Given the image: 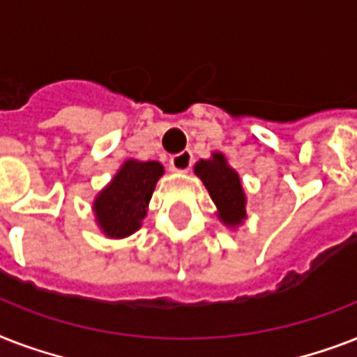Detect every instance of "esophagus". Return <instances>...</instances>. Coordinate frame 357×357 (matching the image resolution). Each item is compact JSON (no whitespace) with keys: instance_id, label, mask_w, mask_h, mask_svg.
<instances>
[{"instance_id":"34e87169","label":"esophagus","mask_w":357,"mask_h":357,"mask_svg":"<svg viewBox=\"0 0 357 357\" xmlns=\"http://www.w3.org/2000/svg\"><path fill=\"white\" fill-rule=\"evenodd\" d=\"M190 167H192V151H181V153H176L170 159V168L176 170V172H189Z\"/></svg>"}]
</instances>
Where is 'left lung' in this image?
I'll return each mask as SVG.
<instances>
[{
  "mask_svg": "<svg viewBox=\"0 0 357 357\" xmlns=\"http://www.w3.org/2000/svg\"><path fill=\"white\" fill-rule=\"evenodd\" d=\"M195 174L209 190L218 218L229 228L243 222L246 218V196L238 174L229 167L226 157L215 151L211 159H200L195 165Z\"/></svg>",
  "mask_w": 357,
  "mask_h": 357,
  "instance_id": "8db88e82",
  "label": "left lung"
}]
</instances>
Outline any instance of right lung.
<instances>
[{"label": "right lung", "mask_w": 357, "mask_h": 357, "mask_svg": "<svg viewBox=\"0 0 357 357\" xmlns=\"http://www.w3.org/2000/svg\"><path fill=\"white\" fill-rule=\"evenodd\" d=\"M162 174L165 168L157 161L129 159L123 162L92 206L103 234L111 238H122L140 228L157 179Z\"/></svg>", "instance_id": "1"}]
</instances>
